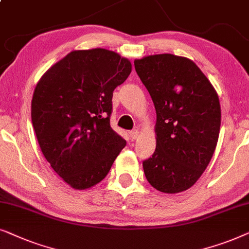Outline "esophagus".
I'll return each mask as SVG.
<instances>
[{
	"label": "esophagus",
	"mask_w": 249,
	"mask_h": 249,
	"mask_svg": "<svg viewBox=\"0 0 249 249\" xmlns=\"http://www.w3.org/2000/svg\"><path fill=\"white\" fill-rule=\"evenodd\" d=\"M130 137H131V139H134V141L139 137V131L137 130V129H134V130L130 131Z\"/></svg>",
	"instance_id": "esophagus-1"
}]
</instances>
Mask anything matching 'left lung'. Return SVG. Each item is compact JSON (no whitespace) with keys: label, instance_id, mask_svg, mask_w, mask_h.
<instances>
[{"label":"left lung","instance_id":"1","mask_svg":"<svg viewBox=\"0 0 249 249\" xmlns=\"http://www.w3.org/2000/svg\"><path fill=\"white\" fill-rule=\"evenodd\" d=\"M135 69L156 111V148L142 161L155 189L176 194L188 189L209 165L221 125L216 91L193 61L156 54L135 61Z\"/></svg>","mask_w":249,"mask_h":249}]
</instances>
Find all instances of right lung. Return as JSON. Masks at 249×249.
<instances>
[{
  "mask_svg": "<svg viewBox=\"0 0 249 249\" xmlns=\"http://www.w3.org/2000/svg\"><path fill=\"white\" fill-rule=\"evenodd\" d=\"M131 63L104 49L72 51L40 78L32 101L39 147L74 189L102 181L125 141L111 128L113 90Z\"/></svg>",
  "mask_w": 249,
  "mask_h": 249,
  "instance_id": "1",
  "label": "right lung"
}]
</instances>
